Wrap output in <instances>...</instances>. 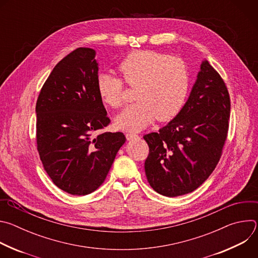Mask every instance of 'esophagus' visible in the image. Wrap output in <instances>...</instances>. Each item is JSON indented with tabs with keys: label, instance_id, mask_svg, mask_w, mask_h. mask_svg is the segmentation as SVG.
Wrapping results in <instances>:
<instances>
[{
	"label": "esophagus",
	"instance_id": "34e87169",
	"mask_svg": "<svg viewBox=\"0 0 258 258\" xmlns=\"http://www.w3.org/2000/svg\"><path fill=\"white\" fill-rule=\"evenodd\" d=\"M125 137H126L127 141H131V140H134V139L138 138L139 136H138V135H136V134H132V133H126V134H125Z\"/></svg>",
	"mask_w": 258,
	"mask_h": 258
}]
</instances>
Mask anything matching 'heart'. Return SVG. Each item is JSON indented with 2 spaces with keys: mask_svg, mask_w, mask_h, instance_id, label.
Wrapping results in <instances>:
<instances>
[{
  "mask_svg": "<svg viewBox=\"0 0 258 258\" xmlns=\"http://www.w3.org/2000/svg\"><path fill=\"white\" fill-rule=\"evenodd\" d=\"M118 70L127 86L137 88L135 99L138 101L116 117L118 128L138 132L156 118L170 120L185 104L190 77L182 60L155 51H135L121 61ZM97 90L108 106L118 108L122 105L124 85L121 79L101 72Z\"/></svg>",
  "mask_w": 258,
  "mask_h": 258,
  "instance_id": "heart-1",
  "label": "heart"
}]
</instances>
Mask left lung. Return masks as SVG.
Returning <instances> with one entry per match:
<instances>
[{"mask_svg": "<svg viewBox=\"0 0 258 258\" xmlns=\"http://www.w3.org/2000/svg\"><path fill=\"white\" fill-rule=\"evenodd\" d=\"M231 111L228 88L203 61L190 97L158 133L145 135V172L157 193L176 197L199 188L214 170L227 141Z\"/></svg>", "mask_w": 258, "mask_h": 258, "instance_id": "1", "label": "left lung"}]
</instances>
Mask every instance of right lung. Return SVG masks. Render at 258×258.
I'll use <instances>...</instances> for the list:
<instances>
[{"label":"right lung","instance_id":"obj_1","mask_svg":"<svg viewBox=\"0 0 258 258\" xmlns=\"http://www.w3.org/2000/svg\"><path fill=\"white\" fill-rule=\"evenodd\" d=\"M96 52L78 48L57 63L36 101V148L55 185L84 196L105 180L122 133H99L110 123L97 90Z\"/></svg>","mask_w":258,"mask_h":258}]
</instances>
